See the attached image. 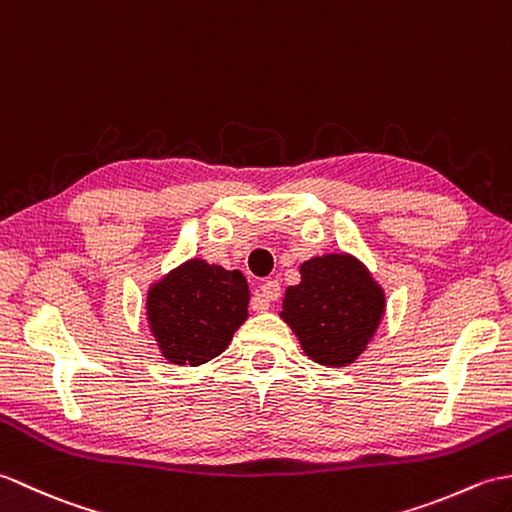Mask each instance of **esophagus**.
Returning <instances> with one entry per match:
<instances>
[{
    "label": "esophagus",
    "instance_id": "34e87169",
    "mask_svg": "<svg viewBox=\"0 0 512 512\" xmlns=\"http://www.w3.org/2000/svg\"><path fill=\"white\" fill-rule=\"evenodd\" d=\"M280 298V285L276 280H267L260 285V289L254 293L252 298V311L254 313H265L269 309V304Z\"/></svg>",
    "mask_w": 512,
    "mask_h": 512
}]
</instances>
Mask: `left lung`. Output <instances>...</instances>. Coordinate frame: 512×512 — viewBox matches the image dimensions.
<instances>
[{
	"mask_svg": "<svg viewBox=\"0 0 512 512\" xmlns=\"http://www.w3.org/2000/svg\"><path fill=\"white\" fill-rule=\"evenodd\" d=\"M300 276V285L285 291L280 317L313 361L331 368L348 366L366 350L381 324V285L350 254L304 260Z\"/></svg>",
	"mask_w": 512,
	"mask_h": 512,
	"instance_id": "1",
	"label": "left lung"
}]
</instances>
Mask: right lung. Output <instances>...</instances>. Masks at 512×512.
<instances>
[{
  "label": "right lung",
  "instance_id": "add662e5",
  "mask_svg": "<svg viewBox=\"0 0 512 512\" xmlns=\"http://www.w3.org/2000/svg\"><path fill=\"white\" fill-rule=\"evenodd\" d=\"M249 287L241 271L190 258L146 295V320L162 357L177 366H201L232 342L247 320Z\"/></svg>",
  "mask_w": 512,
  "mask_h": 512
}]
</instances>
